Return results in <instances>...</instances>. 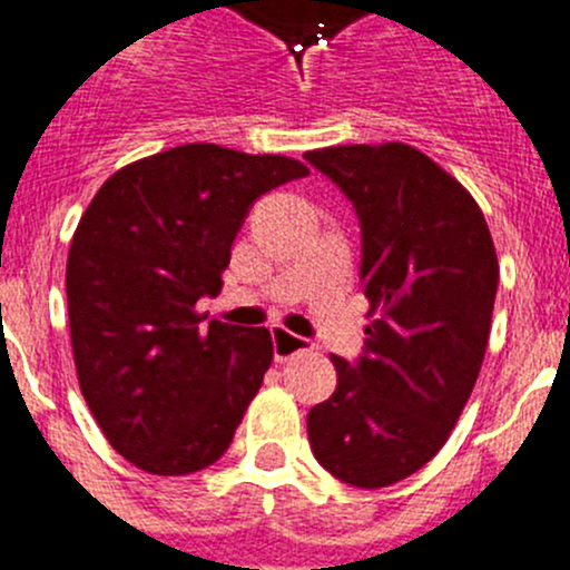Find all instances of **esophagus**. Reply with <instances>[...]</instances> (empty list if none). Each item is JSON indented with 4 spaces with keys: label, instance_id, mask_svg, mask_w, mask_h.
<instances>
[{
    "label": "esophagus",
    "instance_id": "esophagus-1",
    "mask_svg": "<svg viewBox=\"0 0 570 570\" xmlns=\"http://www.w3.org/2000/svg\"><path fill=\"white\" fill-rule=\"evenodd\" d=\"M272 341H274V360H277V363H285V360H291L293 354L309 352V348H313V343H309L307 337L293 335V332H287L285 326H274Z\"/></svg>",
    "mask_w": 570,
    "mask_h": 570
}]
</instances>
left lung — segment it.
<instances>
[{
	"instance_id": "left-lung-1",
	"label": "left lung",
	"mask_w": 570,
	"mask_h": 570,
	"mask_svg": "<svg viewBox=\"0 0 570 570\" xmlns=\"http://www.w3.org/2000/svg\"><path fill=\"white\" fill-rule=\"evenodd\" d=\"M354 205L368 315L357 365L332 354L337 387L307 413L315 460L354 488L424 469L476 385L499 261L474 196L407 144L307 151Z\"/></svg>"
}]
</instances>
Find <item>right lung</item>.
<instances>
[{
    "instance_id": "1",
    "label": "right lung",
    "mask_w": 570,
    "mask_h": 570,
    "mask_svg": "<svg viewBox=\"0 0 570 570\" xmlns=\"http://www.w3.org/2000/svg\"><path fill=\"white\" fill-rule=\"evenodd\" d=\"M283 155L185 144L118 168L82 213L66 263L80 391L110 446L146 474L216 463L274 360L266 326L196 313L222 291L249 207L307 177Z\"/></svg>"
}]
</instances>
